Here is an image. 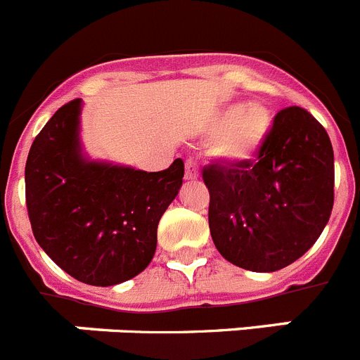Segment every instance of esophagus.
<instances>
[{"mask_svg":"<svg viewBox=\"0 0 360 360\" xmlns=\"http://www.w3.org/2000/svg\"><path fill=\"white\" fill-rule=\"evenodd\" d=\"M200 174V165L198 160L195 157H187L186 158V178L187 180H195Z\"/></svg>","mask_w":360,"mask_h":360,"instance_id":"34e87169","label":"esophagus"}]
</instances>
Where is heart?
I'll use <instances>...</instances> for the list:
<instances>
[{
	"mask_svg": "<svg viewBox=\"0 0 360 360\" xmlns=\"http://www.w3.org/2000/svg\"><path fill=\"white\" fill-rule=\"evenodd\" d=\"M272 128V113L259 103L232 106L219 117L218 151L231 160H247L262 148Z\"/></svg>",
	"mask_w": 360,
	"mask_h": 360,
	"instance_id": "heart-1",
	"label": "heart"
}]
</instances>
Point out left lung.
<instances>
[{
    "mask_svg": "<svg viewBox=\"0 0 360 360\" xmlns=\"http://www.w3.org/2000/svg\"><path fill=\"white\" fill-rule=\"evenodd\" d=\"M209 229L232 265L274 272L303 256L333 209V149L304 108L278 111L254 160L209 164Z\"/></svg>",
    "mask_w": 360,
    "mask_h": 360,
    "instance_id": "obj_1",
    "label": "left lung"
}]
</instances>
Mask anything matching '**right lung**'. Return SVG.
<instances>
[{
  "mask_svg": "<svg viewBox=\"0 0 360 360\" xmlns=\"http://www.w3.org/2000/svg\"><path fill=\"white\" fill-rule=\"evenodd\" d=\"M79 111V98L66 103L32 142L27 211L34 238L56 265L86 285L111 287L153 259L158 221L182 187L184 162L148 173L84 160Z\"/></svg>",
  "mask_w": 360,
  "mask_h": 360,
  "instance_id": "1",
  "label": "right lung"
}]
</instances>
